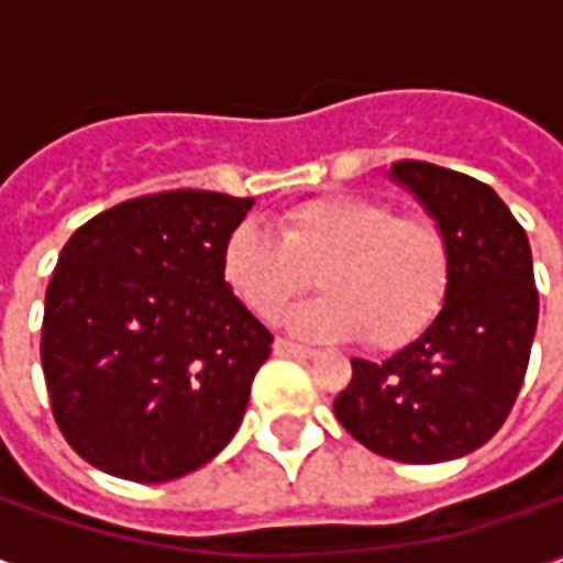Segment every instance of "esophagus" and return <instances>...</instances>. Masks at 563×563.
<instances>
[{"instance_id":"1","label":"esophagus","mask_w":563,"mask_h":563,"mask_svg":"<svg viewBox=\"0 0 563 563\" xmlns=\"http://www.w3.org/2000/svg\"><path fill=\"white\" fill-rule=\"evenodd\" d=\"M274 350L280 355H292V358H310L313 355V350L310 346H301V343H292V341H277L274 343Z\"/></svg>"}]
</instances>
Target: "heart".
Listing matches in <instances>:
<instances>
[{
	"label": "heart",
	"instance_id": "b5f03b06",
	"mask_svg": "<svg viewBox=\"0 0 563 563\" xmlns=\"http://www.w3.org/2000/svg\"><path fill=\"white\" fill-rule=\"evenodd\" d=\"M229 292L262 322L298 295H325L292 313L305 338H358L379 353L422 338L446 307L452 253L443 229L371 196H322L283 210L277 234L238 222L220 250Z\"/></svg>",
	"mask_w": 563,
	"mask_h": 563
}]
</instances>
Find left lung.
Wrapping results in <instances>:
<instances>
[{
	"label": "left lung",
	"mask_w": 563,
	"mask_h": 563,
	"mask_svg": "<svg viewBox=\"0 0 563 563\" xmlns=\"http://www.w3.org/2000/svg\"><path fill=\"white\" fill-rule=\"evenodd\" d=\"M389 174L446 234L452 286L419 341L379 365L353 358L334 416L383 459L437 464L488 443L509 416L540 298L528 234L492 186L416 159L395 162Z\"/></svg>",
	"instance_id": "1"
}]
</instances>
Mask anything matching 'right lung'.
<instances>
[{"mask_svg": "<svg viewBox=\"0 0 563 563\" xmlns=\"http://www.w3.org/2000/svg\"><path fill=\"white\" fill-rule=\"evenodd\" d=\"M253 198L172 189L68 238L44 295L42 367L68 446L92 467L168 483L225 449L271 331L222 283Z\"/></svg>", "mask_w": 563, "mask_h": 563, "instance_id": "1", "label": "right lung"}]
</instances>
